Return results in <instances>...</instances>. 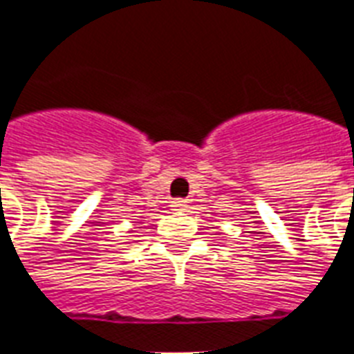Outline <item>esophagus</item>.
<instances>
[{
	"label": "esophagus",
	"instance_id": "esophagus-1",
	"mask_svg": "<svg viewBox=\"0 0 354 354\" xmlns=\"http://www.w3.org/2000/svg\"><path fill=\"white\" fill-rule=\"evenodd\" d=\"M171 207L172 211H180L182 213V211L187 209V202L185 200H174V202H171Z\"/></svg>",
	"mask_w": 354,
	"mask_h": 354
}]
</instances>
